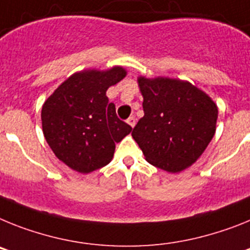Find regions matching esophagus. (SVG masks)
Wrapping results in <instances>:
<instances>
[{
	"label": "esophagus",
	"instance_id": "obj_1",
	"mask_svg": "<svg viewBox=\"0 0 250 250\" xmlns=\"http://www.w3.org/2000/svg\"><path fill=\"white\" fill-rule=\"evenodd\" d=\"M127 123L133 128L134 125H136V118H134V117H129V118L127 119Z\"/></svg>",
	"mask_w": 250,
	"mask_h": 250
}]
</instances>
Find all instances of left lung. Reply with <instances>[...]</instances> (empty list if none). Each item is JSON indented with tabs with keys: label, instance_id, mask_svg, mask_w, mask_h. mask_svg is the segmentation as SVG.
Here are the masks:
<instances>
[{
	"label": "left lung",
	"instance_id": "1",
	"mask_svg": "<svg viewBox=\"0 0 250 250\" xmlns=\"http://www.w3.org/2000/svg\"><path fill=\"white\" fill-rule=\"evenodd\" d=\"M145 116L132 137L146 161L176 173L200 158L216 131L218 107L186 80L138 77Z\"/></svg>",
	"mask_w": 250,
	"mask_h": 250
}]
</instances>
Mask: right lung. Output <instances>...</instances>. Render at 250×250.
<instances>
[{"instance_id":"add662e5","label":"right lung","mask_w":250,"mask_h":250,"mask_svg":"<svg viewBox=\"0 0 250 250\" xmlns=\"http://www.w3.org/2000/svg\"><path fill=\"white\" fill-rule=\"evenodd\" d=\"M127 75L122 66L86 69L64 80L42 104L41 123L50 148L71 170L89 173L112 161L116 143L132 127L116 114L107 89Z\"/></svg>"}]
</instances>
